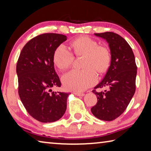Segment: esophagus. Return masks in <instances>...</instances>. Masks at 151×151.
<instances>
[{
  "label": "esophagus",
  "instance_id": "1",
  "mask_svg": "<svg viewBox=\"0 0 151 151\" xmlns=\"http://www.w3.org/2000/svg\"><path fill=\"white\" fill-rule=\"evenodd\" d=\"M73 94H75V95H76V96H83L84 95H85V94L84 93H78V92H74Z\"/></svg>",
  "mask_w": 151,
  "mask_h": 151
}]
</instances>
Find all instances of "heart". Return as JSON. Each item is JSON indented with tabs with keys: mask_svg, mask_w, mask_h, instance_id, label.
<instances>
[{
	"mask_svg": "<svg viewBox=\"0 0 151 151\" xmlns=\"http://www.w3.org/2000/svg\"><path fill=\"white\" fill-rule=\"evenodd\" d=\"M71 48L76 56H84L83 70H72L62 76L65 88L69 91H83L97 81V74L108 68L111 55L108 48L98 46L97 42L87 37H82L71 43ZM73 53L63 45L56 48L53 55L55 65L60 70H65L72 65Z\"/></svg>",
	"mask_w": 151,
	"mask_h": 151,
	"instance_id": "obj_1",
	"label": "heart"
}]
</instances>
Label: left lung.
Returning a JSON list of instances; mask_svg holds the SVG:
<instances>
[{
	"mask_svg": "<svg viewBox=\"0 0 151 151\" xmlns=\"http://www.w3.org/2000/svg\"><path fill=\"white\" fill-rule=\"evenodd\" d=\"M94 35L108 43L111 60L103 81L93 91L98 101L91 112L97 119L111 121L122 114L134 95L137 67L132 48L121 36L112 32ZM103 87L107 90L96 91V88Z\"/></svg>",
	"mask_w": 151,
	"mask_h": 151,
	"instance_id": "left-lung-1",
	"label": "left lung"
}]
</instances>
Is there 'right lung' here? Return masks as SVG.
<instances>
[{
  "label": "right lung",
  "instance_id": "right-lung-1",
  "mask_svg": "<svg viewBox=\"0 0 151 151\" xmlns=\"http://www.w3.org/2000/svg\"><path fill=\"white\" fill-rule=\"evenodd\" d=\"M66 36L56 33L40 35L22 49L17 65L19 94L27 112L41 122L57 121L66 109L69 93L52 92L61 83L55 70L53 55Z\"/></svg>",
  "mask_w": 151,
  "mask_h": 151
}]
</instances>
